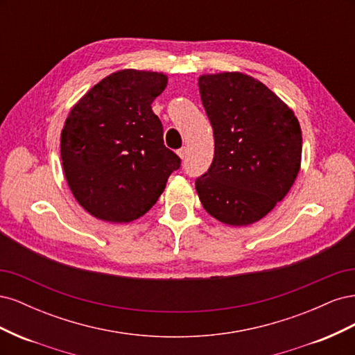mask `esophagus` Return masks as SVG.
<instances>
[{
	"label": "esophagus",
	"instance_id": "obj_1",
	"mask_svg": "<svg viewBox=\"0 0 355 355\" xmlns=\"http://www.w3.org/2000/svg\"><path fill=\"white\" fill-rule=\"evenodd\" d=\"M187 154H188V149L184 146V148H180V149H178V155H179V158L180 159H184V158H187Z\"/></svg>",
	"mask_w": 355,
	"mask_h": 355
}]
</instances>
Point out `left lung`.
I'll list each match as a JSON object with an SVG mask.
<instances>
[{
    "label": "left lung",
    "mask_w": 355,
    "mask_h": 355,
    "mask_svg": "<svg viewBox=\"0 0 355 355\" xmlns=\"http://www.w3.org/2000/svg\"><path fill=\"white\" fill-rule=\"evenodd\" d=\"M198 87L213 127L214 157L196 180L210 216L231 227L265 218L293 187L302 132L292 108L244 72L202 73Z\"/></svg>",
    "instance_id": "left-lung-1"
}]
</instances>
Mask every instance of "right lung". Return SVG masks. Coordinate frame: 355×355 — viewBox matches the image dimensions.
Masks as SVG:
<instances>
[{
	"instance_id": "1",
	"label": "right lung",
	"mask_w": 355,
	"mask_h": 355,
	"mask_svg": "<svg viewBox=\"0 0 355 355\" xmlns=\"http://www.w3.org/2000/svg\"><path fill=\"white\" fill-rule=\"evenodd\" d=\"M167 80L163 72L116 71L71 108L60 133L63 173L73 198L96 219L144 216L179 168L151 108Z\"/></svg>"
}]
</instances>
